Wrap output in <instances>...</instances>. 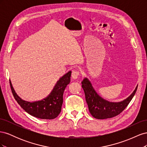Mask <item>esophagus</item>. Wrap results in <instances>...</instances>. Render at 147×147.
<instances>
[{"label": "esophagus", "mask_w": 147, "mask_h": 147, "mask_svg": "<svg viewBox=\"0 0 147 147\" xmlns=\"http://www.w3.org/2000/svg\"><path fill=\"white\" fill-rule=\"evenodd\" d=\"M80 75V72L78 70H74L72 73V78L73 79H77Z\"/></svg>", "instance_id": "1"}]
</instances>
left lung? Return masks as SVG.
<instances>
[{
    "mask_svg": "<svg viewBox=\"0 0 147 147\" xmlns=\"http://www.w3.org/2000/svg\"><path fill=\"white\" fill-rule=\"evenodd\" d=\"M89 111L92 116L96 119H107L116 117L121 113L135 95L137 86L131 95L119 102H110L102 99L92 88L91 83L85 78L82 82Z\"/></svg>",
    "mask_w": 147,
    "mask_h": 147,
    "instance_id": "1",
    "label": "left lung"
}]
</instances>
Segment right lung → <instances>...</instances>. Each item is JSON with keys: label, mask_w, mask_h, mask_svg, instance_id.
<instances>
[{"label": "right lung", "mask_w": 147, "mask_h": 147, "mask_svg": "<svg viewBox=\"0 0 147 147\" xmlns=\"http://www.w3.org/2000/svg\"><path fill=\"white\" fill-rule=\"evenodd\" d=\"M71 71L62 77L47 97L42 100L30 102L22 100L16 94L11 82L10 84L13 97L26 112L38 118L52 119L58 116L63 102V93L70 81Z\"/></svg>", "instance_id": "obj_1"}]
</instances>
